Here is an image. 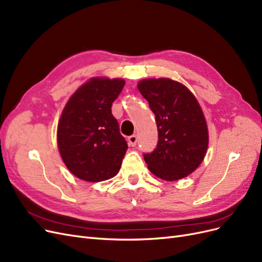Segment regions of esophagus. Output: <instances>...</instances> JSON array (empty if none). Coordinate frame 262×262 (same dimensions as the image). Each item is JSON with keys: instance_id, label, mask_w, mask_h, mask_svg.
<instances>
[{"instance_id": "34e87169", "label": "esophagus", "mask_w": 262, "mask_h": 262, "mask_svg": "<svg viewBox=\"0 0 262 262\" xmlns=\"http://www.w3.org/2000/svg\"><path fill=\"white\" fill-rule=\"evenodd\" d=\"M136 144H137V136L136 135L129 136L128 137V145L130 147H134V146H136Z\"/></svg>"}]
</instances>
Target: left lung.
<instances>
[{
  "label": "left lung",
  "mask_w": 262,
  "mask_h": 262,
  "mask_svg": "<svg viewBox=\"0 0 262 262\" xmlns=\"http://www.w3.org/2000/svg\"><path fill=\"white\" fill-rule=\"evenodd\" d=\"M158 128L155 150L144 154L149 170L162 180L176 181L192 173L204 159L208 132L203 112L190 90L170 79L140 81Z\"/></svg>",
  "instance_id": "obj_1"
}]
</instances>
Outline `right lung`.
<instances>
[{
	"label": "right lung",
	"mask_w": 262,
	"mask_h": 262,
	"mask_svg": "<svg viewBox=\"0 0 262 262\" xmlns=\"http://www.w3.org/2000/svg\"><path fill=\"white\" fill-rule=\"evenodd\" d=\"M125 85L122 79L94 78L79 88L66 104L58 124L59 152L71 173L100 182L115 177L126 154L112 104Z\"/></svg>",
	"instance_id": "obj_1"
}]
</instances>
